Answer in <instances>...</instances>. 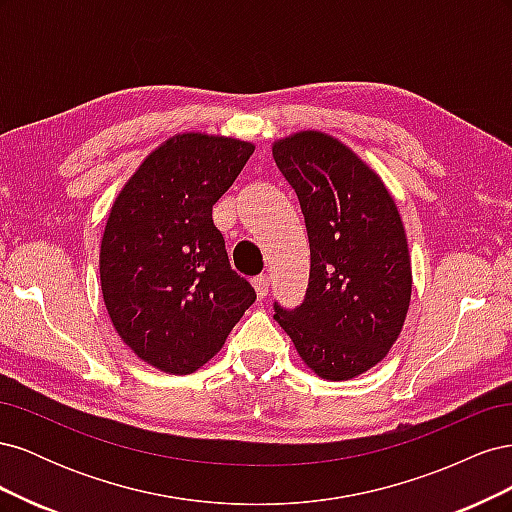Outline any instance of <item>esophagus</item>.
<instances>
[{
    "label": "esophagus",
    "instance_id": "obj_1",
    "mask_svg": "<svg viewBox=\"0 0 512 512\" xmlns=\"http://www.w3.org/2000/svg\"><path fill=\"white\" fill-rule=\"evenodd\" d=\"M252 286H254L256 294H258V299H265L267 294H269V275H258V277H254Z\"/></svg>",
    "mask_w": 512,
    "mask_h": 512
}]
</instances>
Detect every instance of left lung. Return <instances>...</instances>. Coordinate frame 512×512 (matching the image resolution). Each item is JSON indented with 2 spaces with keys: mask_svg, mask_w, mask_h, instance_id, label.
<instances>
[{
  "mask_svg": "<svg viewBox=\"0 0 512 512\" xmlns=\"http://www.w3.org/2000/svg\"><path fill=\"white\" fill-rule=\"evenodd\" d=\"M273 158L299 196L312 269L305 301L275 320L316 376L342 382L384 361L412 297L406 228L382 177L320 130L277 138Z\"/></svg>",
  "mask_w": 512,
  "mask_h": 512,
  "instance_id": "1",
  "label": "left lung"
}]
</instances>
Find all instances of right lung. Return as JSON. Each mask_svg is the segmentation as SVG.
Here are the masks:
<instances>
[{"label":"right lung","mask_w":512,"mask_h":512,"mask_svg":"<svg viewBox=\"0 0 512 512\" xmlns=\"http://www.w3.org/2000/svg\"><path fill=\"white\" fill-rule=\"evenodd\" d=\"M254 149L235 136L175 134L113 200L100 243L102 299L123 344L166 374L209 363L256 301L211 220Z\"/></svg>","instance_id":"1"}]
</instances>
